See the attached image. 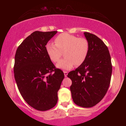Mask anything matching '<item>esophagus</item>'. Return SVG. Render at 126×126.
<instances>
[{
  "mask_svg": "<svg viewBox=\"0 0 126 126\" xmlns=\"http://www.w3.org/2000/svg\"><path fill=\"white\" fill-rule=\"evenodd\" d=\"M64 76L65 77H67V75L68 74V72L67 71H64Z\"/></svg>",
  "mask_w": 126,
  "mask_h": 126,
  "instance_id": "1",
  "label": "esophagus"
}]
</instances>
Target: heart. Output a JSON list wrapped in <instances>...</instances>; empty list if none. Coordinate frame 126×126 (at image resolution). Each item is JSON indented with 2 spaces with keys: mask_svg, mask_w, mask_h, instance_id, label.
Instances as JSON below:
<instances>
[{
  "mask_svg": "<svg viewBox=\"0 0 126 126\" xmlns=\"http://www.w3.org/2000/svg\"><path fill=\"white\" fill-rule=\"evenodd\" d=\"M54 43H47L46 50L48 57L54 63L59 61L63 53L65 57L56 65L59 69L69 70L75 64L82 65L87 59L89 44L85 38L62 33L56 37Z\"/></svg>",
  "mask_w": 126,
  "mask_h": 126,
  "instance_id": "b5f03b06",
  "label": "heart"
}]
</instances>
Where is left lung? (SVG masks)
<instances>
[{
    "label": "left lung",
    "mask_w": 126,
    "mask_h": 126,
    "mask_svg": "<svg viewBox=\"0 0 126 126\" xmlns=\"http://www.w3.org/2000/svg\"><path fill=\"white\" fill-rule=\"evenodd\" d=\"M89 52L82 65L67 75L72 80L70 91L78 106L89 108L102 100L110 84L112 64L107 46L97 36L85 32Z\"/></svg>",
    "instance_id": "8db88e82"
}]
</instances>
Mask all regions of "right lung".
I'll return each mask as SVG.
<instances>
[{
    "label": "right lung",
    "mask_w": 126,
    "mask_h": 126,
    "mask_svg": "<svg viewBox=\"0 0 126 126\" xmlns=\"http://www.w3.org/2000/svg\"><path fill=\"white\" fill-rule=\"evenodd\" d=\"M57 32H34L16 51L14 72L17 86L27 103L38 111L48 110L56 105L64 78L46 50V44Z\"/></svg>",
    "instance_id": "1"
}]
</instances>
